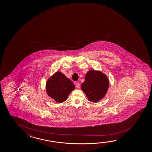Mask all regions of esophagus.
Wrapping results in <instances>:
<instances>
[{"instance_id":"34e87169","label":"esophagus","mask_w":152,"mask_h":152,"mask_svg":"<svg viewBox=\"0 0 152 152\" xmlns=\"http://www.w3.org/2000/svg\"><path fill=\"white\" fill-rule=\"evenodd\" d=\"M75 85H76V87H77V88H80V84L79 83H75Z\"/></svg>"}]
</instances>
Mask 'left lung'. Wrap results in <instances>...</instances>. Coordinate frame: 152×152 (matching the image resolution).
Here are the masks:
<instances>
[{
	"instance_id": "8db88e82",
	"label": "left lung",
	"mask_w": 152,
	"mask_h": 152,
	"mask_svg": "<svg viewBox=\"0 0 152 152\" xmlns=\"http://www.w3.org/2000/svg\"><path fill=\"white\" fill-rule=\"evenodd\" d=\"M107 77L100 72L91 70L85 76L82 90L88 99L92 102H98L104 96L109 87Z\"/></svg>"
}]
</instances>
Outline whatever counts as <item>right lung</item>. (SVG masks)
<instances>
[{
	"label": "right lung",
	"instance_id": "1",
	"mask_svg": "<svg viewBox=\"0 0 152 152\" xmlns=\"http://www.w3.org/2000/svg\"><path fill=\"white\" fill-rule=\"evenodd\" d=\"M46 89L49 96L58 103H62L75 89V85L61 72H57L48 80Z\"/></svg>",
	"mask_w": 152,
	"mask_h": 152
}]
</instances>
